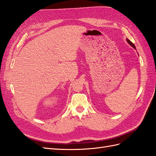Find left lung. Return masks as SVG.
<instances>
[{"mask_svg": "<svg viewBox=\"0 0 156 156\" xmlns=\"http://www.w3.org/2000/svg\"><path fill=\"white\" fill-rule=\"evenodd\" d=\"M126 40H127V42H128V44H129V45H130L131 46H132V47H133V48H135V49H136V47H135V46L134 45V44H133V42H131V41H129V39H128V38H127Z\"/></svg>", "mask_w": 156, "mask_h": 156, "instance_id": "1", "label": "left lung"}]
</instances>
